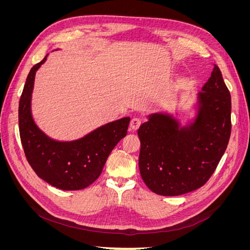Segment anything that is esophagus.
Returning <instances> with one entry per match:
<instances>
[{"instance_id":"esophagus-1","label":"esophagus","mask_w":250,"mask_h":250,"mask_svg":"<svg viewBox=\"0 0 250 250\" xmlns=\"http://www.w3.org/2000/svg\"><path fill=\"white\" fill-rule=\"evenodd\" d=\"M141 125H142V121L139 118H133L130 121V128L132 130H138Z\"/></svg>"}]
</instances>
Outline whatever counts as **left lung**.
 I'll list each match as a JSON object with an SVG mask.
<instances>
[{
	"instance_id": "8db88e82",
	"label": "left lung",
	"mask_w": 250,
	"mask_h": 250,
	"mask_svg": "<svg viewBox=\"0 0 250 250\" xmlns=\"http://www.w3.org/2000/svg\"><path fill=\"white\" fill-rule=\"evenodd\" d=\"M196 115L181 125L168 111L147 116L138 130L139 167L144 183L163 196H178L201 188L213 175L230 138L231 100L215 64L197 94Z\"/></svg>"
}]
</instances>
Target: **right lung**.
<instances>
[{"label":"right lung","instance_id":"obj_1","mask_svg":"<svg viewBox=\"0 0 250 250\" xmlns=\"http://www.w3.org/2000/svg\"><path fill=\"white\" fill-rule=\"evenodd\" d=\"M47 56L30 70L21 96L19 126L21 145L28 163L40 178L60 190H81L100 176L112 149L126 137L130 118L102 125L71 142L49 138L35 124L31 111L35 74Z\"/></svg>","mask_w":250,"mask_h":250}]
</instances>
